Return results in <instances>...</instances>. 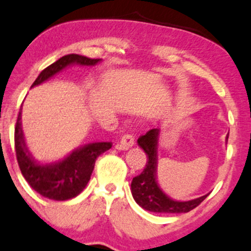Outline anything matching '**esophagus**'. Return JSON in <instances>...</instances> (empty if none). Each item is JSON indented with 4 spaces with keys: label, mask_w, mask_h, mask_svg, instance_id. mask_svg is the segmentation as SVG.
I'll use <instances>...</instances> for the list:
<instances>
[{
    "label": "esophagus",
    "mask_w": 251,
    "mask_h": 251,
    "mask_svg": "<svg viewBox=\"0 0 251 251\" xmlns=\"http://www.w3.org/2000/svg\"><path fill=\"white\" fill-rule=\"evenodd\" d=\"M134 145V139L132 137L131 134H124L120 141L118 143L117 147L118 150H122V151H126L128 149H131L132 146Z\"/></svg>",
    "instance_id": "obj_1"
}]
</instances>
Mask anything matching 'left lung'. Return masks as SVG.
I'll return each mask as SVG.
<instances>
[{
	"instance_id": "obj_1",
	"label": "left lung",
	"mask_w": 251,
	"mask_h": 251,
	"mask_svg": "<svg viewBox=\"0 0 251 251\" xmlns=\"http://www.w3.org/2000/svg\"><path fill=\"white\" fill-rule=\"evenodd\" d=\"M159 128H152L146 134L138 139V145L147 155V162L144 171L133 177L131 191L134 201L144 209L153 213H188L201 203L207 195L191 201H175L161 191L156 181V166H158V140Z\"/></svg>"
}]
</instances>
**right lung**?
Masks as SVG:
<instances>
[{"instance_id": "1", "label": "right lung", "mask_w": 251, "mask_h": 251, "mask_svg": "<svg viewBox=\"0 0 251 251\" xmlns=\"http://www.w3.org/2000/svg\"><path fill=\"white\" fill-rule=\"evenodd\" d=\"M100 60L87 58L76 53L63 56L45 68L36 78L31 87L39 85L55 76L66 66L74 64L92 66ZM111 147V143H91L75 150L70 155L58 162L47 165L38 164L30 154L25 145L21 127V111L17 117L15 126V151L21 173L32 189L50 200L65 201L80 194L91 177L97 158Z\"/></svg>"}]
</instances>
